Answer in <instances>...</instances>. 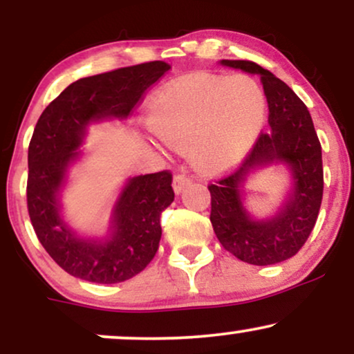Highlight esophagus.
<instances>
[{
	"label": "esophagus",
	"instance_id": "34e87169",
	"mask_svg": "<svg viewBox=\"0 0 354 354\" xmlns=\"http://www.w3.org/2000/svg\"><path fill=\"white\" fill-rule=\"evenodd\" d=\"M189 183H191V180L188 176H185V174H174V178H173L174 193H176V194L183 193L186 186H189Z\"/></svg>",
	"mask_w": 354,
	"mask_h": 354
}]
</instances>
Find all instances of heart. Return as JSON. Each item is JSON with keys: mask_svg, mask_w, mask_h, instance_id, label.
I'll list each match as a JSON object with an SVG mask.
<instances>
[{"mask_svg": "<svg viewBox=\"0 0 354 354\" xmlns=\"http://www.w3.org/2000/svg\"><path fill=\"white\" fill-rule=\"evenodd\" d=\"M266 111L265 91L250 76L194 75L156 96L149 124L166 145L189 149L194 168L219 174L248 156Z\"/></svg>", "mask_w": 354, "mask_h": 354, "instance_id": "1", "label": "heart"}]
</instances>
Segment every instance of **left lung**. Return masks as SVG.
Segmentation results:
<instances>
[{
    "mask_svg": "<svg viewBox=\"0 0 354 354\" xmlns=\"http://www.w3.org/2000/svg\"><path fill=\"white\" fill-rule=\"evenodd\" d=\"M219 64L261 78L270 129L259 135L241 168L208 186L211 225L223 248L238 259L276 265L298 253L315 228L323 200L321 145L306 104L273 73L253 61ZM279 164L290 174V186L271 217L256 218L245 208V183L259 169Z\"/></svg>",
    "mask_w": 354,
    "mask_h": 354,
    "instance_id": "left-lung-1",
    "label": "left lung"
}]
</instances>
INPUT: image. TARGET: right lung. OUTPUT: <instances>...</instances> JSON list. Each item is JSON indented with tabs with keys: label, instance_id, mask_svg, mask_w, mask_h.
<instances>
[{
	"label": "right lung",
	"instance_id": "add662e5",
	"mask_svg": "<svg viewBox=\"0 0 354 354\" xmlns=\"http://www.w3.org/2000/svg\"><path fill=\"white\" fill-rule=\"evenodd\" d=\"M169 64H136L81 78L48 104L28 148V211L36 236L66 273L84 281L113 284L149 265L161 239V213L171 205V173L128 178L121 186L106 231L83 236L64 218L61 196L84 151L89 128L124 121Z\"/></svg>",
	"mask_w": 354,
	"mask_h": 354
}]
</instances>
